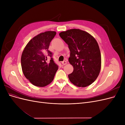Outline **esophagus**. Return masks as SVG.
Instances as JSON below:
<instances>
[{
	"label": "esophagus",
	"mask_w": 125,
	"mask_h": 125,
	"mask_svg": "<svg viewBox=\"0 0 125 125\" xmlns=\"http://www.w3.org/2000/svg\"><path fill=\"white\" fill-rule=\"evenodd\" d=\"M62 64L63 65H66L67 64V62L66 61V60H64V61H63V62H62Z\"/></svg>",
	"instance_id": "esophagus-1"
}]
</instances>
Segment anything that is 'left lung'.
Here are the masks:
<instances>
[{"label": "left lung", "instance_id": "1", "mask_svg": "<svg viewBox=\"0 0 125 125\" xmlns=\"http://www.w3.org/2000/svg\"><path fill=\"white\" fill-rule=\"evenodd\" d=\"M68 45L69 62L73 71L68 75L71 83L79 87L92 84L99 75L101 55L96 41L89 33L79 29H71L59 33Z\"/></svg>", "mask_w": 125, "mask_h": 125}]
</instances>
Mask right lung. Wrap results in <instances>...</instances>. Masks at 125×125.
<instances>
[{
	"label": "right lung",
	"mask_w": 125,
	"mask_h": 125,
	"mask_svg": "<svg viewBox=\"0 0 125 125\" xmlns=\"http://www.w3.org/2000/svg\"><path fill=\"white\" fill-rule=\"evenodd\" d=\"M56 34L54 31L40 33L30 41L22 52V71L25 78L36 86L43 87L51 83L58 70L53 54L48 50Z\"/></svg>",
	"instance_id": "right-lung-1"
}]
</instances>
